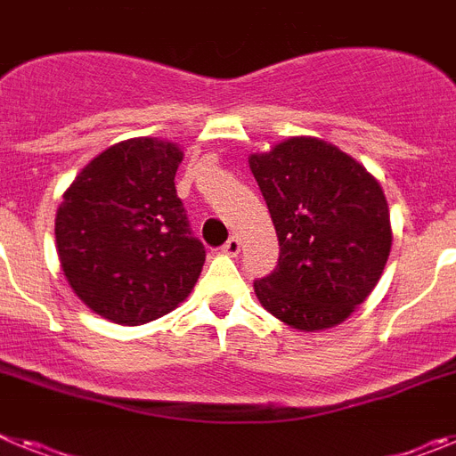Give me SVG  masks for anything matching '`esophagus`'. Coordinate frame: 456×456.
<instances>
[{"mask_svg":"<svg viewBox=\"0 0 456 456\" xmlns=\"http://www.w3.org/2000/svg\"><path fill=\"white\" fill-rule=\"evenodd\" d=\"M224 253H228V256H237L240 253V240L235 235L228 237V241L224 244Z\"/></svg>","mask_w":456,"mask_h":456,"instance_id":"34e87169","label":"esophagus"}]
</instances>
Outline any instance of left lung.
Returning <instances> with one entry per match:
<instances>
[{
    "label": "left lung",
    "instance_id": "8db88e82",
    "mask_svg": "<svg viewBox=\"0 0 456 456\" xmlns=\"http://www.w3.org/2000/svg\"><path fill=\"white\" fill-rule=\"evenodd\" d=\"M278 235V265L253 281L265 310L301 331L347 320L379 283L393 232L384 189L322 139L248 157Z\"/></svg>",
    "mask_w": 456,
    "mask_h": 456
}]
</instances>
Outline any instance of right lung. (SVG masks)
Wrapping results in <instances>:
<instances>
[{
	"label": "right lung",
	"mask_w": 456,
	"mask_h": 456,
	"mask_svg": "<svg viewBox=\"0 0 456 456\" xmlns=\"http://www.w3.org/2000/svg\"><path fill=\"white\" fill-rule=\"evenodd\" d=\"M183 151L130 139L82 168L56 209V251L79 299L116 324L136 326L189 297L205 263L175 191Z\"/></svg>",
	"instance_id": "1"
}]
</instances>
